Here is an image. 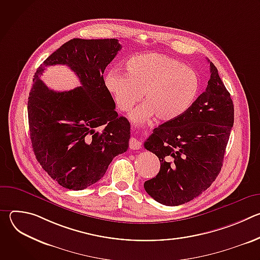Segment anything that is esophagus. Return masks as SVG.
Returning <instances> with one entry per match:
<instances>
[{"label": "esophagus", "instance_id": "1", "mask_svg": "<svg viewBox=\"0 0 260 260\" xmlns=\"http://www.w3.org/2000/svg\"><path fill=\"white\" fill-rule=\"evenodd\" d=\"M129 148L133 150H137L141 148V143L136 139V138H131L129 139Z\"/></svg>", "mask_w": 260, "mask_h": 260}]
</instances>
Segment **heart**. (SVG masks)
<instances>
[{"label":"heart","mask_w":260,"mask_h":260,"mask_svg":"<svg viewBox=\"0 0 260 260\" xmlns=\"http://www.w3.org/2000/svg\"><path fill=\"white\" fill-rule=\"evenodd\" d=\"M126 75L110 71L105 76L106 89L120 112H127L141 99L145 103L129 114L135 123L156 116L171 121L190 108L199 92L196 73L179 60L161 53H143L125 63Z\"/></svg>","instance_id":"obj_1"}]
</instances>
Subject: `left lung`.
Here are the masks:
<instances>
[{"label": "left lung", "mask_w": 260, "mask_h": 260, "mask_svg": "<svg viewBox=\"0 0 260 260\" xmlns=\"http://www.w3.org/2000/svg\"><path fill=\"white\" fill-rule=\"evenodd\" d=\"M206 90L178 118L167 121L150 135L144 147L160 161L159 173L144 183L156 202L179 206L199 197L221 171L234 125V104L210 61Z\"/></svg>", "instance_id": "left-lung-1"}]
</instances>
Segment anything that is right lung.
I'll return each instance as SVG.
<instances>
[{"label":"right lung","instance_id":"obj_1","mask_svg":"<svg viewBox=\"0 0 260 260\" xmlns=\"http://www.w3.org/2000/svg\"><path fill=\"white\" fill-rule=\"evenodd\" d=\"M121 49L117 39H72L35 73L27 101L28 127L37 160L60 186L82 190L103 178L125 152L131 124L118 116L103 74ZM68 65L81 86L54 92L40 79L45 67Z\"/></svg>","mask_w":260,"mask_h":260}]
</instances>
